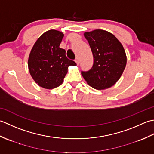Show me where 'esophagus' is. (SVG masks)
I'll use <instances>...</instances> for the list:
<instances>
[{
  "mask_svg": "<svg viewBox=\"0 0 154 154\" xmlns=\"http://www.w3.org/2000/svg\"><path fill=\"white\" fill-rule=\"evenodd\" d=\"M75 62H76V63L77 64V65L80 64V61H79V59H78V58H76V59H75Z\"/></svg>",
  "mask_w": 154,
  "mask_h": 154,
  "instance_id": "obj_1",
  "label": "esophagus"
}]
</instances>
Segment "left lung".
Returning a JSON list of instances; mask_svg holds the SVG:
<instances>
[{
	"instance_id": "8db88e82",
	"label": "left lung",
	"mask_w": 154,
	"mask_h": 154,
	"mask_svg": "<svg viewBox=\"0 0 154 154\" xmlns=\"http://www.w3.org/2000/svg\"><path fill=\"white\" fill-rule=\"evenodd\" d=\"M94 57L90 70L82 71L88 85L97 90L114 86L125 68L127 58L121 42L114 34L103 30L84 33Z\"/></svg>"
}]
</instances>
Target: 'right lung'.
Wrapping results in <instances>:
<instances>
[{
	"label": "right lung",
	"mask_w": 154,
	"mask_h": 154,
	"mask_svg": "<svg viewBox=\"0 0 154 154\" xmlns=\"http://www.w3.org/2000/svg\"><path fill=\"white\" fill-rule=\"evenodd\" d=\"M64 34L50 30L40 36L31 50L28 66L31 76L38 86L53 89L61 85L70 66L76 62L69 60L66 51L60 48Z\"/></svg>",
	"instance_id": "obj_1"
}]
</instances>
